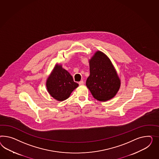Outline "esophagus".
I'll list each match as a JSON object with an SVG mask.
<instances>
[{
	"label": "esophagus",
	"instance_id": "esophagus-1",
	"mask_svg": "<svg viewBox=\"0 0 159 159\" xmlns=\"http://www.w3.org/2000/svg\"><path fill=\"white\" fill-rule=\"evenodd\" d=\"M79 84L80 86H82V85H83V84H84V82H83V80H82V81L79 82Z\"/></svg>",
	"mask_w": 159,
	"mask_h": 159
}]
</instances>
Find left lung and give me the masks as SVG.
<instances>
[{
  "mask_svg": "<svg viewBox=\"0 0 159 159\" xmlns=\"http://www.w3.org/2000/svg\"><path fill=\"white\" fill-rule=\"evenodd\" d=\"M90 76L86 86L99 101L112 98L119 90L120 81L111 61L101 52H96L90 61Z\"/></svg>",
  "mask_w": 159,
  "mask_h": 159,
  "instance_id": "obj_1",
  "label": "left lung"
}]
</instances>
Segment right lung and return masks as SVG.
I'll list each match as a JSON object with an SVG mask.
<instances>
[{
	"mask_svg": "<svg viewBox=\"0 0 159 159\" xmlns=\"http://www.w3.org/2000/svg\"><path fill=\"white\" fill-rule=\"evenodd\" d=\"M79 84L61 65L57 66L47 79L46 87L49 94L54 99L62 101L69 98Z\"/></svg>",
	"mask_w": 159,
	"mask_h": 159,
	"instance_id": "right-lung-1",
	"label": "right lung"
}]
</instances>
